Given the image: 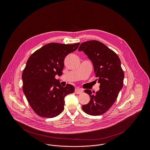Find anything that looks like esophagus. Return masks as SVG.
Here are the masks:
<instances>
[{
	"instance_id": "esophagus-1",
	"label": "esophagus",
	"mask_w": 150,
	"mask_h": 150,
	"mask_svg": "<svg viewBox=\"0 0 150 150\" xmlns=\"http://www.w3.org/2000/svg\"><path fill=\"white\" fill-rule=\"evenodd\" d=\"M75 92L76 94H81L83 92V89L80 88H76L75 90Z\"/></svg>"
}]
</instances>
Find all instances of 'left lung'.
<instances>
[{
  "instance_id": "left-lung-1",
  "label": "left lung",
  "mask_w": 150,
  "mask_h": 150,
  "mask_svg": "<svg viewBox=\"0 0 150 150\" xmlns=\"http://www.w3.org/2000/svg\"><path fill=\"white\" fill-rule=\"evenodd\" d=\"M78 50H83L92 61L95 76L100 83V90L96 94L91 90L84 91L91 100L82 106L83 110L93 116L103 114L113 105L123 86L124 73L120 59L115 52L97 40L81 43Z\"/></svg>"
}]
</instances>
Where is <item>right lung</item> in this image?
Listing matches in <instances>:
<instances>
[{"instance_id":"add662e5","label":"right lung","mask_w":150,"mask_h":150,"mask_svg":"<svg viewBox=\"0 0 150 150\" xmlns=\"http://www.w3.org/2000/svg\"><path fill=\"white\" fill-rule=\"evenodd\" d=\"M79 44L49 43L29 57L22 75V90L39 116L51 118L60 114L64 109L65 96L74 92L73 86H62L55 76L62 74L64 58L76 50Z\"/></svg>"}]
</instances>
